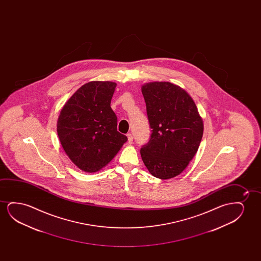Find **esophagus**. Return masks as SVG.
<instances>
[{"label": "esophagus", "instance_id": "esophagus-1", "mask_svg": "<svg viewBox=\"0 0 261 261\" xmlns=\"http://www.w3.org/2000/svg\"><path fill=\"white\" fill-rule=\"evenodd\" d=\"M127 139H128V143H130V144H131V143H133V136H132V134H127Z\"/></svg>", "mask_w": 261, "mask_h": 261}]
</instances>
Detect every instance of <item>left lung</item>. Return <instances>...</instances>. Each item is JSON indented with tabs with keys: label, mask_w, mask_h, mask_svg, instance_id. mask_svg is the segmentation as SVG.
<instances>
[{
	"label": "left lung",
	"mask_w": 261,
	"mask_h": 261,
	"mask_svg": "<svg viewBox=\"0 0 261 261\" xmlns=\"http://www.w3.org/2000/svg\"><path fill=\"white\" fill-rule=\"evenodd\" d=\"M151 129L141 148L143 163L151 175L169 179L181 174L193 160L203 135V123L189 94L169 82L142 87Z\"/></svg>",
	"instance_id": "obj_1"
}]
</instances>
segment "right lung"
Returning a JSON list of instances; mask_svg holds the SVG:
<instances>
[{
    "label": "right lung",
    "mask_w": 261,
    "mask_h": 261,
    "mask_svg": "<svg viewBox=\"0 0 261 261\" xmlns=\"http://www.w3.org/2000/svg\"><path fill=\"white\" fill-rule=\"evenodd\" d=\"M116 86L112 82L87 83L70 97L58 118L61 145L84 171L101 169L127 141L118 132V118L111 110Z\"/></svg>",
    "instance_id": "add662e5"
}]
</instances>
